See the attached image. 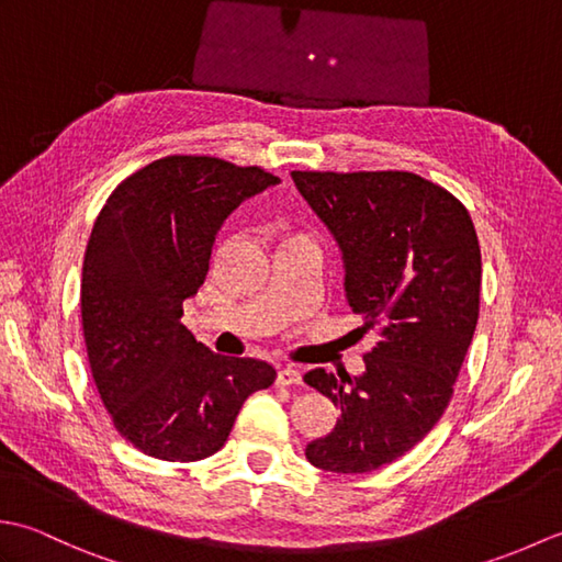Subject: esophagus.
<instances>
[{
	"mask_svg": "<svg viewBox=\"0 0 562 562\" xmlns=\"http://www.w3.org/2000/svg\"><path fill=\"white\" fill-rule=\"evenodd\" d=\"M278 384H282V386H294V384H302V374H300V369H294V367H280V372H278Z\"/></svg>",
	"mask_w": 562,
	"mask_h": 562,
	"instance_id": "1",
	"label": "esophagus"
}]
</instances>
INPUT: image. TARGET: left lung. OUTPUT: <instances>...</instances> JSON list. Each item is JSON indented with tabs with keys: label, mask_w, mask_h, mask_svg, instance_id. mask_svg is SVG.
Segmentation results:
<instances>
[{
	"label": "left lung",
	"mask_w": 562,
	"mask_h": 562,
	"mask_svg": "<svg viewBox=\"0 0 562 562\" xmlns=\"http://www.w3.org/2000/svg\"><path fill=\"white\" fill-rule=\"evenodd\" d=\"M336 236L345 294L379 342L367 372L304 374L340 417L306 445L333 473H369L411 451L445 415L481 308V246L469 210L411 171H292Z\"/></svg>",
	"instance_id": "1"
}]
</instances>
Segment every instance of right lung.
<instances>
[{
	"label": "right lung",
	"instance_id": "add662e5",
	"mask_svg": "<svg viewBox=\"0 0 562 562\" xmlns=\"http://www.w3.org/2000/svg\"><path fill=\"white\" fill-rule=\"evenodd\" d=\"M274 183L260 166L173 154L127 176L93 222L81 270L91 374L117 432L147 457H212L244 401L278 376L212 352L181 324L222 222Z\"/></svg>",
	"mask_w": 562,
	"mask_h": 562
}]
</instances>
